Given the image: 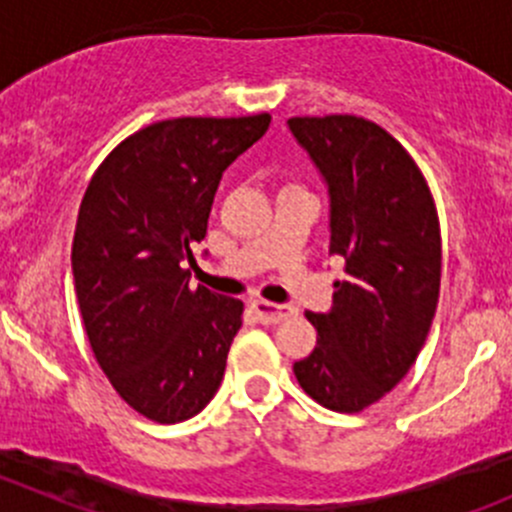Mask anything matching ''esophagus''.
I'll list each match as a JSON object with an SVG mask.
<instances>
[{"mask_svg": "<svg viewBox=\"0 0 512 512\" xmlns=\"http://www.w3.org/2000/svg\"><path fill=\"white\" fill-rule=\"evenodd\" d=\"M252 310H255L257 320L262 325H277V322L287 320L292 315V310L287 305H277V302H267V300H255L252 302Z\"/></svg>", "mask_w": 512, "mask_h": 512, "instance_id": "obj_1", "label": "esophagus"}]
</instances>
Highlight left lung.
Returning a JSON list of instances; mask_svg holds the SVG:
<instances>
[{
	"label": "left lung",
	"instance_id": "8db88e82",
	"mask_svg": "<svg viewBox=\"0 0 512 512\" xmlns=\"http://www.w3.org/2000/svg\"><path fill=\"white\" fill-rule=\"evenodd\" d=\"M330 197V255L345 265L327 312H305L317 345L295 362L312 400L360 413L423 350L440 295V222L423 172L395 137L352 114L287 119Z\"/></svg>",
	"mask_w": 512,
	"mask_h": 512
}]
</instances>
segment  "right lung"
<instances>
[{"label": "right lung", "instance_id": "right-lung-1", "mask_svg": "<svg viewBox=\"0 0 512 512\" xmlns=\"http://www.w3.org/2000/svg\"><path fill=\"white\" fill-rule=\"evenodd\" d=\"M270 114L155 122L114 147L79 205L72 272L89 345L124 403L182 423L220 388L242 302L190 287L222 172Z\"/></svg>", "mask_w": 512, "mask_h": 512}]
</instances>
